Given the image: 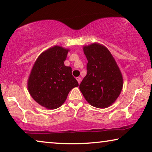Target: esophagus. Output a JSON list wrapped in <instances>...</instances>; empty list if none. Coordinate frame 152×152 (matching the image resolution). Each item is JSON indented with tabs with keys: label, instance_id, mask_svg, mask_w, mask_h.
Segmentation results:
<instances>
[{
	"label": "esophagus",
	"instance_id": "34e87169",
	"mask_svg": "<svg viewBox=\"0 0 152 152\" xmlns=\"http://www.w3.org/2000/svg\"><path fill=\"white\" fill-rule=\"evenodd\" d=\"M76 79H77V81H78V83H79V84H80V83H81V77H77V78H76Z\"/></svg>",
	"mask_w": 152,
	"mask_h": 152
}]
</instances>
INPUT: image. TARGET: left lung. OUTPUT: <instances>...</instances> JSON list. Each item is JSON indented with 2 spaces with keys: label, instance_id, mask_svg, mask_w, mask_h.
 I'll list each match as a JSON object with an SVG mask.
<instances>
[{
  "label": "left lung",
  "instance_id": "1",
  "mask_svg": "<svg viewBox=\"0 0 152 152\" xmlns=\"http://www.w3.org/2000/svg\"><path fill=\"white\" fill-rule=\"evenodd\" d=\"M88 63L87 75L79 85L86 101L92 106L106 108L116 100L123 86V78L109 50L102 44L84 46Z\"/></svg>",
  "mask_w": 152,
  "mask_h": 152
}]
</instances>
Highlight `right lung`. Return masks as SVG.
<instances>
[{
    "instance_id": "obj_1",
    "label": "right lung",
    "mask_w": 152,
    "mask_h": 152,
    "mask_svg": "<svg viewBox=\"0 0 152 152\" xmlns=\"http://www.w3.org/2000/svg\"><path fill=\"white\" fill-rule=\"evenodd\" d=\"M69 51L60 46L50 47L39 54L29 74L27 83L29 94L49 110L61 106L69 91L79 86L71 67L64 64Z\"/></svg>"
}]
</instances>
